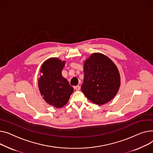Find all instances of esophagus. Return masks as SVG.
<instances>
[{
	"label": "esophagus",
	"mask_w": 153,
	"mask_h": 153,
	"mask_svg": "<svg viewBox=\"0 0 153 153\" xmlns=\"http://www.w3.org/2000/svg\"><path fill=\"white\" fill-rule=\"evenodd\" d=\"M74 89H75V90H76V91H79V89H80V86L79 85H77L76 86H74Z\"/></svg>",
	"instance_id": "obj_1"
}]
</instances>
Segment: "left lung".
<instances>
[{"label": "left lung", "mask_w": 153, "mask_h": 153, "mask_svg": "<svg viewBox=\"0 0 153 153\" xmlns=\"http://www.w3.org/2000/svg\"><path fill=\"white\" fill-rule=\"evenodd\" d=\"M84 79L82 91L96 104L111 101L120 85L119 70L114 63L101 53H94L84 62Z\"/></svg>", "instance_id": "8db88e82"}]
</instances>
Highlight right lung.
<instances>
[{
    "label": "right lung",
    "mask_w": 153,
    "mask_h": 153,
    "mask_svg": "<svg viewBox=\"0 0 153 153\" xmlns=\"http://www.w3.org/2000/svg\"><path fill=\"white\" fill-rule=\"evenodd\" d=\"M65 64V61L53 57L45 61L41 67L39 91L46 102L56 108L65 105L74 92L73 87L62 75Z\"/></svg>",
    "instance_id": "obj_1"
}]
</instances>
